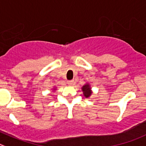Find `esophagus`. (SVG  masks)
I'll return each instance as SVG.
<instances>
[{"label": "esophagus", "mask_w": 146, "mask_h": 146, "mask_svg": "<svg viewBox=\"0 0 146 146\" xmlns=\"http://www.w3.org/2000/svg\"><path fill=\"white\" fill-rule=\"evenodd\" d=\"M67 84H68V85H70V86H71V85H73V81H67Z\"/></svg>", "instance_id": "34e87169"}]
</instances>
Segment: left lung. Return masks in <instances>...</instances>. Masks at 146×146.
Listing matches in <instances>:
<instances>
[{
  "instance_id": "left-lung-1",
  "label": "left lung",
  "mask_w": 146,
  "mask_h": 146,
  "mask_svg": "<svg viewBox=\"0 0 146 146\" xmlns=\"http://www.w3.org/2000/svg\"><path fill=\"white\" fill-rule=\"evenodd\" d=\"M83 92H84V94L86 97H88L90 95L92 94V91H91V88H90L89 85L86 84V85L84 86L82 88Z\"/></svg>"
}]
</instances>
